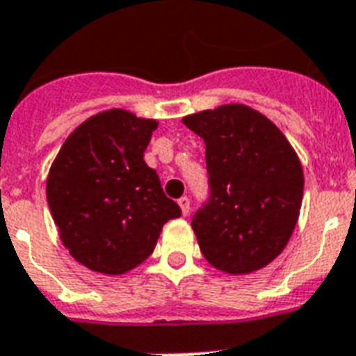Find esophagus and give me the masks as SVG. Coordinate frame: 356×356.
Wrapping results in <instances>:
<instances>
[{"label":"esophagus","mask_w":356,"mask_h":356,"mask_svg":"<svg viewBox=\"0 0 356 356\" xmlns=\"http://www.w3.org/2000/svg\"><path fill=\"white\" fill-rule=\"evenodd\" d=\"M177 203H179V207H181V212H183V216H186V213L190 212V199L181 197Z\"/></svg>","instance_id":"1"}]
</instances>
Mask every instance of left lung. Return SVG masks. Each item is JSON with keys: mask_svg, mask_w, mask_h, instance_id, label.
I'll use <instances>...</instances> for the list:
<instances>
[{"mask_svg": "<svg viewBox=\"0 0 356 356\" xmlns=\"http://www.w3.org/2000/svg\"><path fill=\"white\" fill-rule=\"evenodd\" d=\"M183 124L207 146L212 195L192 219L204 259L232 276L267 267L298 223V153L270 118L245 104L186 115Z\"/></svg>", "mask_w": 356, "mask_h": 356, "instance_id": "obj_1", "label": "left lung"}]
</instances>
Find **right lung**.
<instances>
[{
	"label": "right lung",
	"mask_w": 356,
	"mask_h": 356,
	"mask_svg": "<svg viewBox=\"0 0 356 356\" xmlns=\"http://www.w3.org/2000/svg\"><path fill=\"white\" fill-rule=\"evenodd\" d=\"M155 118L97 113L69 133L47 175V203L63 247L80 265L122 276L153 252L164 223L181 216L144 161Z\"/></svg>",
	"instance_id": "obj_1"
}]
</instances>
